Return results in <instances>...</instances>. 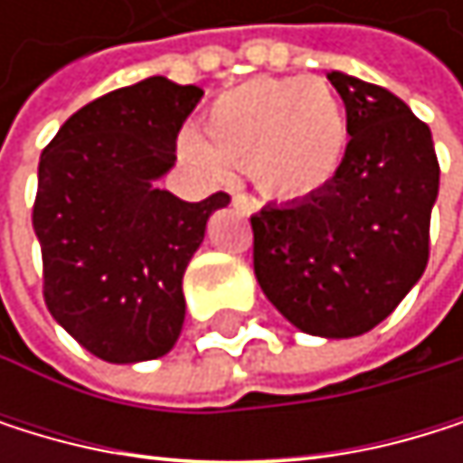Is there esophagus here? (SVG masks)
Masks as SVG:
<instances>
[{"mask_svg":"<svg viewBox=\"0 0 463 463\" xmlns=\"http://www.w3.org/2000/svg\"><path fill=\"white\" fill-rule=\"evenodd\" d=\"M233 205L241 208L244 213H258L260 203L255 197H250V194H233Z\"/></svg>","mask_w":463,"mask_h":463,"instance_id":"obj_1","label":"esophagus"}]
</instances>
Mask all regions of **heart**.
Returning a JSON list of instances; mask_svg holds the SVG:
<instances>
[{"label":"heart","mask_w":463,"mask_h":463,"mask_svg":"<svg viewBox=\"0 0 463 463\" xmlns=\"http://www.w3.org/2000/svg\"><path fill=\"white\" fill-rule=\"evenodd\" d=\"M350 149V116L322 80L255 77L216 97L200 133H183L180 155L208 177L247 164L252 183L280 200H306L339 175Z\"/></svg>","instance_id":"heart-1"}]
</instances>
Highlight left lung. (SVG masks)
<instances>
[{"instance_id":"obj_1","label":"left lung","mask_w":463,"mask_h":463,"mask_svg":"<svg viewBox=\"0 0 463 463\" xmlns=\"http://www.w3.org/2000/svg\"><path fill=\"white\" fill-rule=\"evenodd\" d=\"M327 80L350 116V149L333 183L252 216L255 278L302 333L353 339L381 325L428 266L439 161L428 124L381 85Z\"/></svg>"}]
</instances>
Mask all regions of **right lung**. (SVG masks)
Returning a JSON list of instances; mask_svg holds the SVG:
<instances>
[{"label": "right lung", "instance_id": "add662e5", "mask_svg": "<svg viewBox=\"0 0 463 463\" xmlns=\"http://www.w3.org/2000/svg\"><path fill=\"white\" fill-rule=\"evenodd\" d=\"M203 88L149 77L80 108L41 152L33 227L49 314L102 361L166 355L185 319L183 275L205 239L211 194L157 188Z\"/></svg>", "mask_w": 463, "mask_h": 463}]
</instances>
